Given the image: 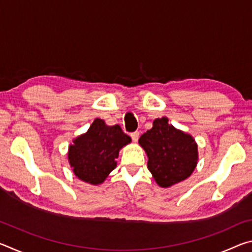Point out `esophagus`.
Here are the masks:
<instances>
[{
	"label": "esophagus",
	"instance_id": "esophagus-1",
	"mask_svg": "<svg viewBox=\"0 0 252 252\" xmlns=\"http://www.w3.org/2000/svg\"><path fill=\"white\" fill-rule=\"evenodd\" d=\"M139 132L138 131H135V132H132V133L130 134L131 135V138H132V140H133L134 142H136L138 141V139H139Z\"/></svg>",
	"mask_w": 252,
	"mask_h": 252
}]
</instances>
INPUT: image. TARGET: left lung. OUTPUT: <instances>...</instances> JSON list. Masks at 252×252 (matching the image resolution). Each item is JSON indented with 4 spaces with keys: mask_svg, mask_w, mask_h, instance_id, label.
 Listing matches in <instances>:
<instances>
[{
    "mask_svg": "<svg viewBox=\"0 0 252 252\" xmlns=\"http://www.w3.org/2000/svg\"><path fill=\"white\" fill-rule=\"evenodd\" d=\"M139 143L148 156L149 171L162 188L186 180L197 167L194 139L170 125L168 118L156 119L152 129L140 136Z\"/></svg>",
    "mask_w": 252,
    "mask_h": 252,
    "instance_id": "left-lung-1",
    "label": "left lung"
}]
</instances>
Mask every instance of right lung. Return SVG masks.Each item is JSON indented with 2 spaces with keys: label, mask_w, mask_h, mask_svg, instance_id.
Wrapping results in <instances>:
<instances>
[{
  "label": "right lung",
  "mask_w": 252,
  "mask_h": 252,
  "mask_svg": "<svg viewBox=\"0 0 252 252\" xmlns=\"http://www.w3.org/2000/svg\"><path fill=\"white\" fill-rule=\"evenodd\" d=\"M131 142V138L120 126H109L95 119L84 134L70 144L67 160L80 180L100 185L117 167L119 151Z\"/></svg>",
  "instance_id": "right-lung-1"
}]
</instances>
